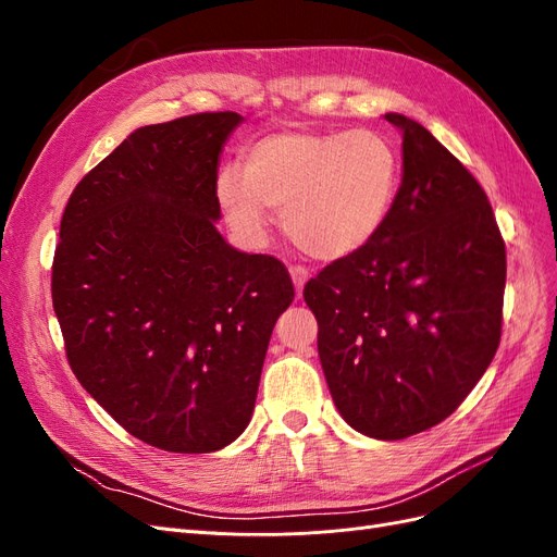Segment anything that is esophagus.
I'll return each instance as SVG.
<instances>
[{
    "label": "esophagus",
    "instance_id": "obj_1",
    "mask_svg": "<svg viewBox=\"0 0 557 557\" xmlns=\"http://www.w3.org/2000/svg\"><path fill=\"white\" fill-rule=\"evenodd\" d=\"M290 276H293L297 295H301V288H305V283L309 281V269L301 267V264H293L290 267Z\"/></svg>",
    "mask_w": 557,
    "mask_h": 557
}]
</instances>
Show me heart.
<instances>
[{
	"label": "heart",
	"mask_w": 557,
	"mask_h": 557,
	"mask_svg": "<svg viewBox=\"0 0 557 557\" xmlns=\"http://www.w3.org/2000/svg\"><path fill=\"white\" fill-rule=\"evenodd\" d=\"M401 158L379 129H283L227 164L215 197L230 225L260 239L281 209L283 230L315 260H344L372 242L391 215Z\"/></svg>",
	"instance_id": "b5f03b06"
}]
</instances>
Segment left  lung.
Instances as JSON below:
<instances>
[{"label":"left lung","mask_w":557,"mask_h":557,"mask_svg":"<svg viewBox=\"0 0 557 557\" xmlns=\"http://www.w3.org/2000/svg\"><path fill=\"white\" fill-rule=\"evenodd\" d=\"M404 170L376 237L305 285L346 423L385 442L440 425L493 362L507 250L467 166L401 113Z\"/></svg>","instance_id":"left-lung-1"}]
</instances>
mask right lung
<instances>
[{
    "label": "right lung",
    "instance_id": "right-lung-1",
    "mask_svg": "<svg viewBox=\"0 0 557 557\" xmlns=\"http://www.w3.org/2000/svg\"><path fill=\"white\" fill-rule=\"evenodd\" d=\"M234 111L146 125L74 188L53 258V309L78 383L117 425L170 453L246 430L288 269L232 248L215 221Z\"/></svg>",
    "mask_w": 557,
    "mask_h": 557
}]
</instances>
